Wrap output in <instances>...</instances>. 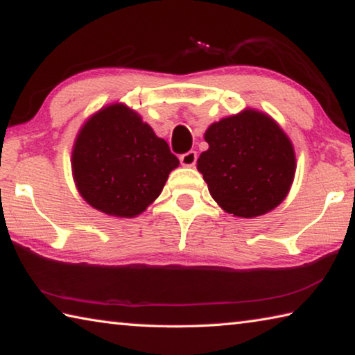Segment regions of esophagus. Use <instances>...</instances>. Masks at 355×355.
<instances>
[{
  "instance_id": "1",
  "label": "esophagus",
  "mask_w": 355,
  "mask_h": 355,
  "mask_svg": "<svg viewBox=\"0 0 355 355\" xmlns=\"http://www.w3.org/2000/svg\"><path fill=\"white\" fill-rule=\"evenodd\" d=\"M196 161H197V153L194 152V150H191V152H186L180 156V163H182V166H184V167L194 166Z\"/></svg>"
}]
</instances>
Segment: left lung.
Returning a JSON list of instances; mask_svg holds the SVG:
<instances>
[{"label": "left lung", "instance_id": "obj_1", "mask_svg": "<svg viewBox=\"0 0 355 355\" xmlns=\"http://www.w3.org/2000/svg\"><path fill=\"white\" fill-rule=\"evenodd\" d=\"M197 169L216 203L236 218L266 214L285 200L296 173L290 137L266 112L245 107L205 131Z\"/></svg>", "mask_w": 355, "mask_h": 355}]
</instances>
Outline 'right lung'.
<instances>
[{"label": "right lung", "instance_id": "1", "mask_svg": "<svg viewBox=\"0 0 355 355\" xmlns=\"http://www.w3.org/2000/svg\"><path fill=\"white\" fill-rule=\"evenodd\" d=\"M178 158L135 110L112 103L89 117L71 150L80 196L114 218H136L158 199Z\"/></svg>", "mask_w": 355, "mask_h": 355}]
</instances>
